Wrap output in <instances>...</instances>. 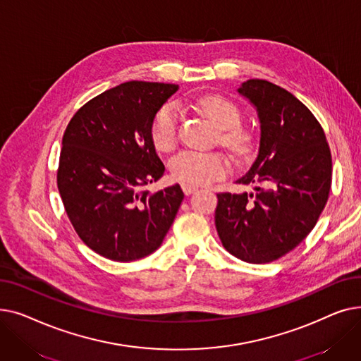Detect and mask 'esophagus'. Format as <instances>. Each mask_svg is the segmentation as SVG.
Here are the masks:
<instances>
[{"label": "esophagus", "mask_w": 361, "mask_h": 361, "mask_svg": "<svg viewBox=\"0 0 361 361\" xmlns=\"http://www.w3.org/2000/svg\"><path fill=\"white\" fill-rule=\"evenodd\" d=\"M181 188H183V192H184V195H192V193H195V192H197V188L199 187H196V185H192V184H185V183H183L181 184Z\"/></svg>", "instance_id": "1"}]
</instances>
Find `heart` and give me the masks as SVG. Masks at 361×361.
<instances>
[{
  "instance_id": "1",
  "label": "heart",
  "mask_w": 361,
  "mask_h": 361,
  "mask_svg": "<svg viewBox=\"0 0 361 361\" xmlns=\"http://www.w3.org/2000/svg\"><path fill=\"white\" fill-rule=\"evenodd\" d=\"M203 116L219 131L218 140L231 154L243 157L249 152L250 137L241 127V112L238 106L219 94H204L196 102ZM178 114L173 104L164 105L154 117L150 126V139L161 152H168L177 142ZM169 171L174 178L185 184H207L221 178L228 171V162L219 154H204L197 150L180 152L169 161Z\"/></svg>"
}]
</instances>
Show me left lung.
Returning <instances> with one entry per match:
<instances>
[{
	"instance_id": "left-lung-1",
	"label": "left lung",
	"mask_w": 361,
	"mask_h": 361,
	"mask_svg": "<svg viewBox=\"0 0 361 361\" xmlns=\"http://www.w3.org/2000/svg\"><path fill=\"white\" fill-rule=\"evenodd\" d=\"M256 109L257 157L237 180L253 192L219 193L215 225L224 247L249 263L279 259L307 237L331 190V150L309 108L271 82L237 89Z\"/></svg>"
}]
</instances>
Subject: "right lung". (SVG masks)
Instances as JSON below:
<instances>
[{"label": "right lung", "mask_w": 361, "mask_h": 361, "mask_svg": "<svg viewBox=\"0 0 361 361\" xmlns=\"http://www.w3.org/2000/svg\"><path fill=\"white\" fill-rule=\"evenodd\" d=\"M178 85L127 82L83 105L68 123L56 183L83 243L109 260L149 256L184 199L180 184L150 192L165 166L150 139L155 114Z\"/></svg>", "instance_id": "add662e5"}]
</instances>
